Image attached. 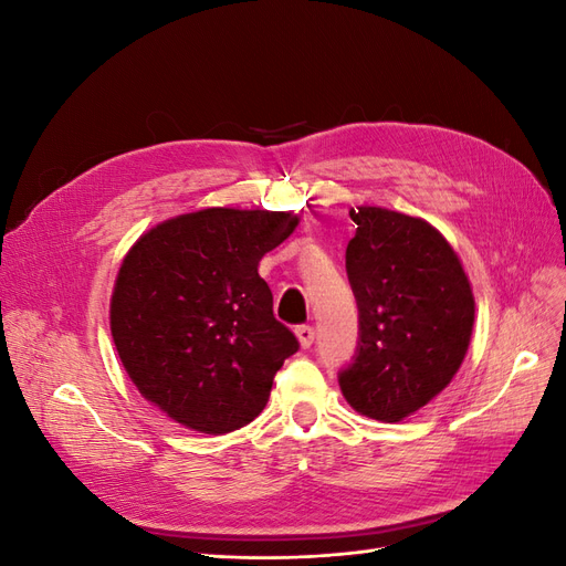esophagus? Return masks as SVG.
Masks as SVG:
<instances>
[{
    "label": "esophagus",
    "mask_w": 566,
    "mask_h": 566,
    "mask_svg": "<svg viewBox=\"0 0 566 566\" xmlns=\"http://www.w3.org/2000/svg\"><path fill=\"white\" fill-rule=\"evenodd\" d=\"M295 335H297V339H300V345H302L304 349H310V347L314 345L316 331L312 328V325H297V328H295Z\"/></svg>",
    "instance_id": "obj_1"
}]
</instances>
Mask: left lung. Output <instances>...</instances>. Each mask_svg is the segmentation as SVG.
I'll use <instances>...</instances> for the list:
<instances>
[{"label": "left lung", "mask_w": 566, "mask_h": 566, "mask_svg": "<svg viewBox=\"0 0 566 566\" xmlns=\"http://www.w3.org/2000/svg\"><path fill=\"white\" fill-rule=\"evenodd\" d=\"M347 276L358 342L339 389L361 416L399 422L447 387L465 358L474 297L453 248L418 217L349 210Z\"/></svg>", "instance_id": "left-lung-1"}]
</instances>
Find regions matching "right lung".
<instances>
[{
    "mask_svg": "<svg viewBox=\"0 0 566 566\" xmlns=\"http://www.w3.org/2000/svg\"><path fill=\"white\" fill-rule=\"evenodd\" d=\"M297 217L210 208L163 221L134 243L111 300V333L132 382L188 430L252 422L300 349L256 273Z\"/></svg>",
    "mask_w": 566,
    "mask_h": 566,
    "instance_id": "add662e5",
    "label": "right lung"
}]
</instances>
